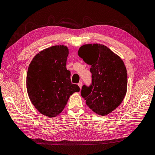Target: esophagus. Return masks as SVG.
Returning a JSON list of instances; mask_svg holds the SVG:
<instances>
[{
    "instance_id": "34e87169",
    "label": "esophagus",
    "mask_w": 155,
    "mask_h": 155,
    "mask_svg": "<svg viewBox=\"0 0 155 155\" xmlns=\"http://www.w3.org/2000/svg\"><path fill=\"white\" fill-rule=\"evenodd\" d=\"M82 85H83V83H82L81 81H80V82L78 83V86H79V88H81V87H82Z\"/></svg>"
}]
</instances>
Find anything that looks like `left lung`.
Segmentation results:
<instances>
[{"mask_svg": "<svg viewBox=\"0 0 155 155\" xmlns=\"http://www.w3.org/2000/svg\"><path fill=\"white\" fill-rule=\"evenodd\" d=\"M78 55L91 66V84L83 85L81 94L94 112L106 116L118 107L127 90V72L118 55L103 45L81 46Z\"/></svg>", "mask_w": 155, "mask_h": 155, "instance_id": "left-lung-1", "label": "left lung"}]
</instances>
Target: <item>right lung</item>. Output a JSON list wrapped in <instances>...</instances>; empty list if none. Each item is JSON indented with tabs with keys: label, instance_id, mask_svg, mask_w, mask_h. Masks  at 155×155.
I'll return each instance as SVG.
<instances>
[{
	"label": "right lung",
	"instance_id": "add662e5",
	"mask_svg": "<svg viewBox=\"0 0 155 155\" xmlns=\"http://www.w3.org/2000/svg\"><path fill=\"white\" fill-rule=\"evenodd\" d=\"M69 49L64 45L41 51L28 66L27 90L31 102L42 114L58 116L65 108L77 84L71 83V72L66 69Z\"/></svg>",
	"mask_w": 155,
	"mask_h": 155
}]
</instances>
